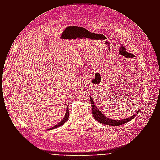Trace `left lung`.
<instances>
[{"label": "left lung", "instance_id": "obj_1", "mask_svg": "<svg viewBox=\"0 0 160 160\" xmlns=\"http://www.w3.org/2000/svg\"><path fill=\"white\" fill-rule=\"evenodd\" d=\"M90 101H91V103L92 109V114L93 118H95V119L97 121L105 124L107 125H110V126H119L123 125L127 122H129V121L132 120V119H134L136 116H137L138 113L139 112V110L137 111V112L136 113L133 114V116L129 117L128 118H126L125 119H122V120H113L111 119H109L108 118H107L106 116H104V114H102L100 111L99 109L98 108V107L95 104L93 100L92 99L91 97H90Z\"/></svg>", "mask_w": 160, "mask_h": 160}]
</instances>
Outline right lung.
<instances>
[{"label":"right lung","instance_id":"add662e5","mask_svg":"<svg viewBox=\"0 0 160 160\" xmlns=\"http://www.w3.org/2000/svg\"><path fill=\"white\" fill-rule=\"evenodd\" d=\"M67 106L68 107V105H67ZM69 118V110L68 108H67V112H66V113H65V117L63 118V119L61 121V122H59V123H58L57 125H56L55 126H54L53 127H52V128H49L48 130H50V129H54V128H58V127H59L61 125H62L64 123H65V122L67 121V120H68V119Z\"/></svg>","mask_w":160,"mask_h":160}]
</instances>
